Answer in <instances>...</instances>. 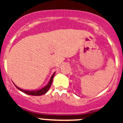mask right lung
I'll return each instance as SVG.
<instances>
[{"instance_id":"1","label":"right lung","mask_w":123,"mask_h":123,"mask_svg":"<svg viewBox=\"0 0 123 123\" xmlns=\"http://www.w3.org/2000/svg\"><path fill=\"white\" fill-rule=\"evenodd\" d=\"M55 72L52 74V75L51 78H50V80H49V83H48V85H46L44 87H43V88H42L41 89H39V90H24V89H21V88L18 87V86H17L15 85L16 87L18 89H19V90H21V92H23L27 94V95H33V96H40V95H44L49 90V89H50V86H51V84L52 83L53 81V78L55 76Z\"/></svg>"}]
</instances>
